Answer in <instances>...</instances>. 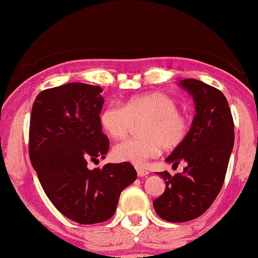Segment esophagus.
<instances>
[{"label":"esophagus","instance_id":"esophagus-1","mask_svg":"<svg viewBox=\"0 0 258 258\" xmlns=\"http://www.w3.org/2000/svg\"><path fill=\"white\" fill-rule=\"evenodd\" d=\"M137 173H138V176H140V177L147 176L148 174H149V172H148L147 169L140 167V166H137Z\"/></svg>","mask_w":258,"mask_h":258}]
</instances>
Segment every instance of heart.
I'll use <instances>...</instances> for the list:
<instances>
[{
  "label": "heart",
  "instance_id": "1",
  "mask_svg": "<svg viewBox=\"0 0 258 258\" xmlns=\"http://www.w3.org/2000/svg\"><path fill=\"white\" fill-rule=\"evenodd\" d=\"M100 120L112 139H124L134 124L139 126L140 138L127 139L113 148V157L119 161L143 165L159 154L161 148L174 150L189 134L190 120L180 110L177 100L168 94L156 92L140 95L125 102L109 103L103 109Z\"/></svg>",
  "mask_w": 258,
  "mask_h": 258
}]
</instances>
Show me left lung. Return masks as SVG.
<instances>
[{"label":"left lung","instance_id":"8db88e82","mask_svg":"<svg viewBox=\"0 0 258 258\" xmlns=\"http://www.w3.org/2000/svg\"><path fill=\"white\" fill-rule=\"evenodd\" d=\"M180 86L189 92L196 115L185 141L166 161L184 160L183 173H157L165 181L164 194L154 200L158 216L173 223L195 220L211 207L224 183L234 143V124L228 100L220 90L186 78Z\"/></svg>","mask_w":258,"mask_h":258}]
</instances>
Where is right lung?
Segmentation results:
<instances>
[{"label": "right lung", "instance_id": "right-lung-1", "mask_svg": "<svg viewBox=\"0 0 258 258\" xmlns=\"http://www.w3.org/2000/svg\"><path fill=\"white\" fill-rule=\"evenodd\" d=\"M100 86L84 83L42 91L33 103L29 158L47 198L58 211L80 224L101 223L116 212L120 192L137 180L130 163L87 168L104 158L109 140L100 112Z\"/></svg>", "mask_w": 258, "mask_h": 258}]
</instances>
